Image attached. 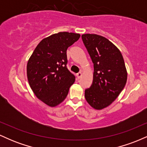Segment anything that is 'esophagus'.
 I'll use <instances>...</instances> for the list:
<instances>
[{
    "instance_id": "obj_1",
    "label": "esophagus",
    "mask_w": 147,
    "mask_h": 147,
    "mask_svg": "<svg viewBox=\"0 0 147 147\" xmlns=\"http://www.w3.org/2000/svg\"><path fill=\"white\" fill-rule=\"evenodd\" d=\"M82 72H78V73L77 74V75H76V76H77V79H80L81 77H82Z\"/></svg>"
}]
</instances>
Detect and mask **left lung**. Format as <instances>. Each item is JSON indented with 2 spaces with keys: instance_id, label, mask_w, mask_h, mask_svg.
<instances>
[{
  "instance_id": "1",
  "label": "left lung",
  "mask_w": 147,
  "mask_h": 147,
  "mask_svg": "<svg viewBox=\"0 0 147 147\" xmlns=\"http://www.w3.org/2000/svg\"><path fill=\"white\" fill-rule=\"evenodd\" d=\"M82 41L93 63V81L85 98L97 110L109 106L125 86L127 72L120 51L105 37L85 34Z\"/></svg>"
}]
</instances>
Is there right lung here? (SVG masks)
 Here are the masks:
<instances>
[{"instance_id":"obj_1","label":"right lung","mask_w":147,"mask_h":147,"mask_svg":"<svg viewBox=\"0 0 147 147\" xmlns=\"http://www.w3.org/2000/svg\"><path fill=\"white\" fill-rule=\"evenodd\" d=\"M79 37V34L67 32L52 34L38 43L28 60L27 75L30 87L49 106L63 102L75 82V75L66 66V51Z\"/></svg>"}]
</instances>
